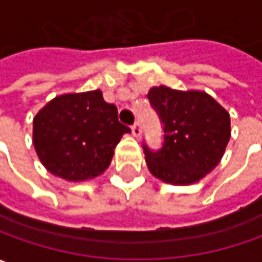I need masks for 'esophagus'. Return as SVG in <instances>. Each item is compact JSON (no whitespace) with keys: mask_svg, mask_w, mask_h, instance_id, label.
Here are the masks:
<instances>
[{"mask_svg":"<svg viewBox=\"0 0 262 262\" xmlns=\"http://www.w3.org/2000/svg\"><path fill=\"white\" fill-rule=\"evenodd\" d=\"M132 133H133L135 138H140V135H142V126H140L139 122H136L132 126Z\"/></svg>","mask_w":262,"mask_h":262,"instance_id":"esophagus-1","label":"esophagus"}]
</instances>
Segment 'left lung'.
<instances>
[{"instance_id": "left-lung-1", "label": "left lung", "mask_w": 262, "mask_h": 262, "mask_svg": "<svg viewBox=\"0 0 262 262\" xmlns=\"http://www.w3.org/2000/svg\"><path fill=\"white\" fill-rule=\"evenodd\" d=\"M148 98L164 123L158 152L145 146L150 174L174 185L194 184L221 162L230 139V116L204 91L152 86Z\"/></svg>"}]
</instances>
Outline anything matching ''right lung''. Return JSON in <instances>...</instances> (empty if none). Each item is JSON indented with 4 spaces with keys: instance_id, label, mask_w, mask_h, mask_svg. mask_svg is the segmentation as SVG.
<instances>
[{
    "instance_id": "right-lung-1",
    "label": "right lung",
    "mask_w": 262,
    "mask_h": 262,
    "mask_svg": "<svg viewBox=\"0 0 262 262\" xmlns=\"http://www.w3.org/2000/svg\"><path fill=\"white\" fill-rule=\"evenodd\" d=\"M129 132L100 90L69 93L55 97L34 116L33 145L50 174L79 183L103 174Z\"/></svg>"
}]
</instances>
